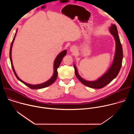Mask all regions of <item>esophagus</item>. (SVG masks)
<instances>
[{"label": "esophagus", "instance_id": "obj_1", "mask_svg": "<svg viewBox=\"0 0 134 134\" xmlns=\"http://www.w3.org/2000/svg\"><path fill=\"white\" fill-rule=\"evenodd\" d=\"M70 51L72 52H75V51H76V48H75V47H74V46L71 47L70 48Z\"/></svg>", "mask_w": 134, "mask_h": 134}]
</instances>
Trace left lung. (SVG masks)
Wrapping results in <instances>:
<instances>
[{
    "label": "left lung",
    "instance_id": "8db88e82",
    "mask_svg": "<svg viewBox=\"0 0 134 134\" xmlns=\"http://www.w3.org/2000/svg\"><path fill=\"white\" fill-rule=\"evenodd\" d=\"M110 32L115 39L116 49L113 63L106 73L97 81H87L81 77L78 74L77 68L75 65H74L75 74L76 77L82 84L89 87L93 88H102L104 87L117 77L121 69L123 58V51L116 25L112 24L111 25L110 28Z\"/></svg>",
    "mask_w": 134,
    "mask_h": 134
}]
</instances>
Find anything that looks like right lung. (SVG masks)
Masks as SVG:
<instances>
[{
    "label": "right lung",
    "instance_id": "right-lung-1",
    "mask_svg": "<svg viewBox=\"0 0 134 134\" xmlns=\"http://www.w3.org/2000/svg\"><path fill=\"white\" fill-rule=\"evenodd\" d=\"M17 31V30L16 31V32L15 34V36L13 38V40L12 42V43H11V45H10V51H9V57H10V62H11V65H12L13 70L14 71V73L15 76L16 77V78L19 81H20L21 82H22L23 84H24L25 85H26V86H27L29 88H30L31 89L43 88H44V87H46L47 86H50V85H51L52 83H53L54 82V81L56 80V79L57 78V76H58V71H57V69H58V68L59 67L60 64V63L62 61L63 58H64V56H65V55L66 54L67 51L66 50L63 51L61 53H60L58 55V56L56 57V58H55V59L54 60V73H53V76H52V77L49 80H48V81H47L45 83H42V84H37V85H31V84H27V83L23 82L22 80H21L20 78L18 77L16 73L15 72V71L14 70L13 65V62H12V55H11V54H12V46H13L14 41L15 40V36L16 35Z\"/></svg>",
    "mask_w": 134,
    "mask_h": 134
}]
</instances>
